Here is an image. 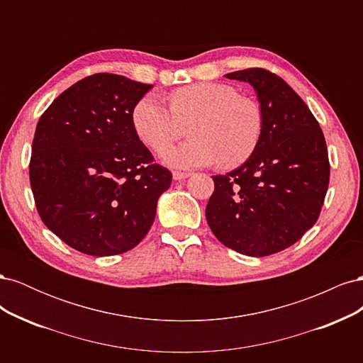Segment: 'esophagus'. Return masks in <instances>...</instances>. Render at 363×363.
<instances>
[{
    "label": "esophagus",
    "mask_w": 363,
    "mask_h": 363,
    "mask_svg": "<svg viewBox=\"0 0 363 363\" xmlns=\"http://www.w3.org/2000/svg\"><path fill=\"white\" fill-rule=\"evenodd\" d=\"M189 172H182V171H174L172 172V177L174 180H183V179H188L189 177Z\"/></svg>",
    "instance_id": "esophagus-1"
}]
</instances>
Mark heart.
Masks as SVG:
<instances>
[{
  "mask_svg": "<svg viewBox=\"0 0 363 363\" xmlns=\"http://www.w3.org/2000/svg\"><path fill=\"white\" fill-rule=\"evenodd\" d=\"M131 119L139 138L155 151L184 136L189 127L192 138L162 155L177 168L215 162L223 168H236L255 155L263 130L259 104L221 83L179 87L171 92L169 106L156 94H147L136 103Z\"/></svg>",
  "mask_w": 363,
  "mask_h": 363,
  "instance_id": "b5f03b06",
  "label": "heart"
}]
</instances>
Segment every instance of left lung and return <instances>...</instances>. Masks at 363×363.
Returning <instances> with one entry per match:
<instances>
[{
	"label": "left lung",
	"mask_w": 363,
	"mask_h": 363,
	"mask_svg": "<svg viewBox=\"0 0 363 363\" xmlns=\"http://www.w3.org/2000/svg\"><path fill=\"white\" fill-rule=\"evenodd\" d=\"M250 83L263 116L259 147L242 167L215 175L206 219L219 242L263 257L294 245L324 204L330 163L323 130L281 77L263 68L230 72Z\"/></svg>",
	"instance_id": "1"
}]
</instances>
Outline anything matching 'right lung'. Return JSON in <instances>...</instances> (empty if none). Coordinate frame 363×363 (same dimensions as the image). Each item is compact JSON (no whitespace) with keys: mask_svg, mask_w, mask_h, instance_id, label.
<instances>
[{"mask_svg":"<svg viewBox=\"0 0 363 363\" xmlns=\"http://www.w3.org/2000/svg\"><path fill=\"white\" fill-rule=\"evenodd\" d=\"M152 84L100 72L77 82L42 113L30 184L51 232L89 256L135 248L172 174L142 144L131 113Z\"/></svg>","mask_w":363,"mask_h":363,"instance_id":"1","label":"right lung"}]
</instances>
